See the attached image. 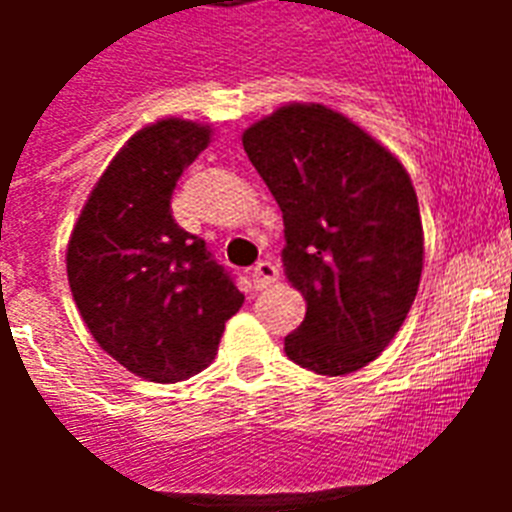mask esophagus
Segmentation results:
<instances>
[{
	"label": "esophagus",
	"instance_id": "34e87169",
	"mask_svg": "<svg viewBox=\"0 0 512 512\" xmlns=\"http://www.w3.org/2000/svg\"><path fill=\"white\" fill-rule=\"evenodd\" d=\"M276 281H279V268H276L271 260H260V263L252 268V284H255L257 289L271 287Z\"/></svg>",
	"mask_w": 512,
	"mask_h": 512
}]
</instances>
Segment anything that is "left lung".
<instances>
[{"label": "left lung", "instance_id": "8db88e82", "mask_svg": "<svg viewBox=\"0 0 512 512\" xmlns=\"http://www.w3.org/2000/svg\"><path fill=\"white\" fill-rule=\"evenodd\" d=\"M284 215V273L305 297L287 356L340 377L388 348L422 276V220L404 164L321 103H289L241 135Z\"/></svg>", "mask_w": 512, "mask_h": 512}]
</instances>
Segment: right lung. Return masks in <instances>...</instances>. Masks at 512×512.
<instances>
[{"instance_id": "right-lung-1", "label": "right lung", "mask_w": 512, "mask_h": 512, "mask_svg": "<svg viewBox=\"0 0 512 512\" xmlns=\"http://www.w3.org/2000/svg\"><path fill=\"white\" fill-rule=\"evenodd\" d=\"M209 135L207 124L185 119L135 132L95 183L68 241V284L84 324L143 380L199 374L244 303L204 239L172 217L177 177Z\"/></svg>"}]
</instances>
